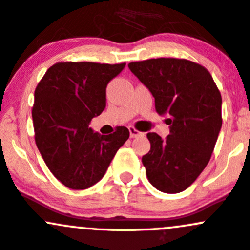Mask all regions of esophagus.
Instances as JSON below:
<instances>
[{
    "label": "esophagus",
    "mask_w": 250,
    "mask_h": 250,
    "mask_svg": "<svg viewBox=\"0 0 250 250\" xmlns=\"http://www.w3.org/2000/svg\"><path fill=\"white\" fill-rule=\"evenodd\" d=\"M128 129H129L130 138H136V136H140V135H143V134H144V133L139 132V130L135 129V128H134V127H129V128H128Z\"/></svg>",
    "instance_id": "esophagus-1"
}]
</instances>
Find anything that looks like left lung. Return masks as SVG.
<instances>
[{
    "instance_id": "8db88e82",
    "label": "left lung",
    "mask_w": 250,
    "mask_h": 250,
    "mask_svg": "<svg viewBox=\"0 0 250 250\" xmlns=\"http://www.w3.org/2000/svg\"><path fill=\"white\" fill-rule=\"evenodd\" d=\"M154 97L170 134L148 133L151 149L143 157L149 183L163 193L186 190L211 159L222 128V96L201 64L185 59H151L128 64Z\"/></svg>"
}]
</instances>
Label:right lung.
Wrapping results in <instances>:
<instances>
[{
    "mask_svg": "<svg viewBox=\"0 0 250 250\" xmlns=\"http://www.w3.org/2000/svg\"><path fill=\"white\" fill-rule=\"evenodd\" d=\"M125 63L59 62L46 70L35 91L36 145L52 175L65 187L86 189L103 178L129 130L110 135L88 127L106 105V86Z\"/></svg>",
    "mask_w": 250,
    "mask_h": 250,
    "instance_id": "add662e5",
    "label": "right lung"
}]
</instances>
